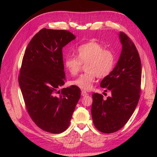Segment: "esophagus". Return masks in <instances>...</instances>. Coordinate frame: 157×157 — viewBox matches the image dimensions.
I'll use <instances>...</instances> for the list:
<instances>
[{
  "label": "esophagus",
  "mask_w": 157,
  "mask_h": 157,
  "mask_svg": "<svg viewBox=\"0 0 157 157\" xmlns=\"http://www.w3.org/2000/svg\"><path fill=\"white\" fill-rule=\"evenodd\" d=\"M88 95V93L86 92V91H82V96H87Z\"/></svg>",
  "instance_id": "1"
}]
</instances>
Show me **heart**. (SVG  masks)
Returning a JSON list of instances; mask_svg holds the SVG:
<instances>
[{
	"mask_svg": "<svg viewBox=\"0 0 157 157\" xmlns=\"http://www.w3.org/2000/svg\"><path fill=\"white\" fill-rule=\"evenodd\" d=\"M85 63L88 72L73 79L70 84L88 90L92 87L96 75L99 78H104L112 72L115 65V56L112 51L105 49L101 44L90 41L78 46L75 56L67 55L64 59L65 68L71 75H76L82 64Z\"/></svg>",
	"mask_w": 157,
	"mask_h": 157,
	"instance_id": "1",
	"label": "heart"
}]
</instances>
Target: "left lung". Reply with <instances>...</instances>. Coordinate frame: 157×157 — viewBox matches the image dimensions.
Instances as JSON below:
<instances>
[{
    "label": "left lung",
    "instance_id": "obj_1",
    "mask_svg": "<svg viewBox=\"0 0 157 157\" xmlns=\"http://www.w3.org/2000/svg\"><path fill=\"white\" fill-rule=\"evenodd\" d=\"M119 38L121 55L110 74L101 82V87L111 90V96L92 94V117L96 129L105 134L118 131L131 117L138 105L140 93L141 61L134 43L123 32Z\"/></svg>",
    "mask_w": 157,
    "mask_h": 157
}]
</instances>
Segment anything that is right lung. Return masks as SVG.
I'll return each mask as SVG.
<instances>
[{
	"label": "right lung",
	"mask_w": 157,
	"mask_h": 157,
	"mask_svg": "<svg viewBox=\"0 0 157 157\" xmlns=\"http://www.w3.org/2000/svg\"><path fill=\"white\" fill-rule=\"evenodd\" d=\"M75 39L66 30L44 28L29 42L23 56L19 84L28 112L40 128L60 134L68 128L81 90L63 88L65 73L62 50Z\"/></svg>",
	"instance_id": "1"
}]
</instances>
